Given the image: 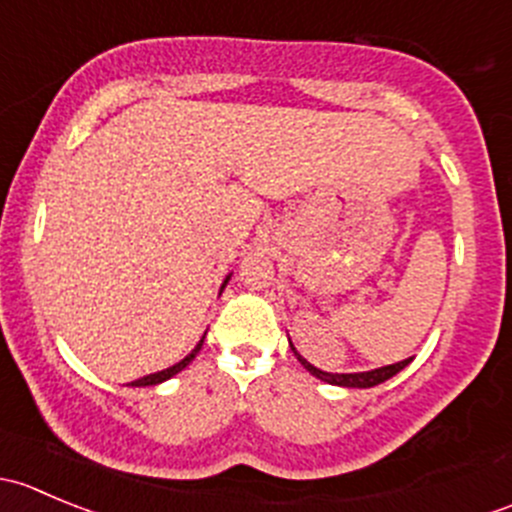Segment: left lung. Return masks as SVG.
Instances as JSON below:
<instances>
[{
	"label": "left lung",
	"instance_id": "obj_1",
	"mask_svg": "<svg viewBox=\"0 0 512 512\" xmlns=\"http://www.w3.org/2000/svg\"><path fill=\"white\" fill-rule=\"evenodd\" d=\"M289 347H292V344H289ZM292 352H294V347H292ZM294 356H297L299 364H302L312 376L327 381V384L347 386V389H371V386H376V384H384L386 379H391V376L399 374V371L411 361V359H404V361H399V364H389V366H381V369H371V371H359V374H329V371H322V369H317L314 364H309V361L304 359V356H299L297 352H294Z\"/></svg>",
	"mask_w": 512,
	"mask_h": 512
}]
</instances>
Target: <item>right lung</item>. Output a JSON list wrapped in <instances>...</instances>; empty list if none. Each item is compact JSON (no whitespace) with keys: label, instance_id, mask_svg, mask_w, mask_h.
<instances>
[{"label":"right lung","instance_id":"right-lung-1","mask_svg":"<svg viewBox=\"0 0 512 512\" xmlns=\"http://www.w3.org/2000/svg\"><path fill=\"white\" fill-rule=\"evenodd\" d=\"M227 280H230V275L225 277V282H223V287H220V292H223V289H225ZM203 339H205V337H203ZM203 339H200V342H198V347H195L193 352H190L188 356H185V359H180L178 364L168 366V369H163V371H156V374H148V376H143V379H138V381H131V386H156V384H163V381H168L170 376H175V374H178V371H183L185 366H188L190 361L195 359V354H198V352H200V347H203Z\"/></svg>","mask_w":512,"mask_h":512}]
</instances>
